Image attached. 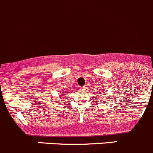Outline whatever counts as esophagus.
Wrapping results in <instances>:
<instances>
[{"label": "esophagus", "mask_w": 153, "mask_h": 153, "mask_svg": "<svg viewBox=\"0 0 153 153\" xmlns=\"http://www.w3.org/2000/svg\"><path fill=\"white\" fill-rule=\"evenodd\" d=\"M86 86H81V89H82V90H84V89H86Z\"/></svg>", "instance_id": "1"}]
</instances>
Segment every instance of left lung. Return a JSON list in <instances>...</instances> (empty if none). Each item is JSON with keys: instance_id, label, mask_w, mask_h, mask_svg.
<instances>
[{"instance_id": "left-lung-1", "label": "left lung", "mask_w": 153, "mask_h": 153, "mask_svg": "<svg viewBox=\"0 0 153 153\" xmlns=\"http://www.w3.org/2000/svg\"><path fill=\"white\" fill-rule=\"evenodd\" d=\"M105 95H106V94H105Z\"/></svg>"}]
</instances>
